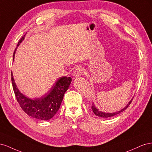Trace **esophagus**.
Segmentation results:
<instances>
[{"mask_svg": "<svg viewBox=\"0 0 152 152\" xmlns=\"http://www.w3.org/2000/svg\"><path fill=\"white\" fill-rule=\"evenodd\" d=\"M84 73V70L82 68H77L74 72H73V76L75 77H78L83 75Z\"/></svg>", "mask_w": 152, "mask_h": 152, "instance_id": "obj_1", "label": "esophagus"}]
</instances>
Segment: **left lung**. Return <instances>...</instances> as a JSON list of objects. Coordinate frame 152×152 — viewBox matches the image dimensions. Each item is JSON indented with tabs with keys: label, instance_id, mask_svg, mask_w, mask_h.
Listing matches in <instances>:
<instances>
[{
	"label": "left lung",
	"instance_id": "1",
	"mask_svg": "<svg viewBox=\"0 0 152 152\" xmlns=\"http://www.w3.org/2000/svg\"><path fill=\"white\" fill-rule=\"evenodd\" d=\"M132 101V99L129 102V103L127 104V106L126 107H124L123 109H122L121 110H120V111L118 112H115V113H105V112H101L99 111V110L96 108L95 107L94 104H93L92 105V110H93V112L94 113V114L96 115H97L98 117H103V118H108V117H113V116H115L116 115L120 113L121 112H122L123 111H124V110H126L127 108V107L129 106V104L131 103Z\"/></svg>",
	"mask_w": 152,
	"mask_h": 152
}]
</instances>
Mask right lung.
Wrapping results in <instances>:
<instances>
[{
	"instance_id": "1",
	"label": "right lung",
	"mask_w": 152,
	"mask_h": 152,
	"mask_svg": "<svg viewBox=\"0 0 152 152\" xmlns=\"http://www.w3.org/2000/svg\"><path fill=\"white\" fill-rule=\"evenodd\" d=\"M25 36V35L22 37L17 46H18L24 39ZM16 50V49H15L13 54V60ZM11 81L17 102L22 110L31 117L39 119L40 121H48L53 118L58 111L64 94L70 86L72 78L66 77H60L55 82L47 94H45L41 98H37L35 99L27 98L20 93L15 84L12 72Z\"/></svg>"
}]
</instances>
